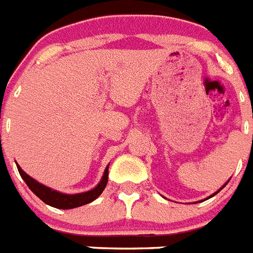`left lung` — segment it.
I'll return each mask as SVG.
<instances>
[{
  "label": "left lung",
  "mask_w": 253,
  "mask_h": 253,
  "mask_svg": "<svg viewBox=\"0 0 253 253\" xmlns=\"http://www.w3.org/2000/svg\"><path fill=\"white\" fill-rule=\"evenodd\" d=\"M229 180H231V178H229ZM229 180H228V181H227V182H225V184H224V185H223V186H222V187H220V189H219V190H218V191H216V193H214V194H211V195H210V196H208V198H207V199H205V200H208V199H210V198H213V196H214V195H216V194H218V193H219V191H220V190H222V189H223V187H224V186H225V185H227V184H228V182H229Z\"/></svg>",
  "instance_id": "8db88e82"
}]
</instances>
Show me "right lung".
<instances>
[{"label": "right lung", "mask_w": 253, "mask_h": 253, "mask_svg": "<svg viewBox=\"0 0 253 253\" xmlns=\"http://www.w3.org/2000/svg\"><path fill=\"white\" fill-rule=\"evenodd\" d=\"M16 166L17 169H19L20 176L22 177V180L25 181V184L28 185L29 189H30L42 202H44L45 204L50 205V207L53 208H57V209H73V208L82 207V205H86L88 204V203L93 202L95 199H97L102 194L104 189L106 187L107 177H109V165H107L101 180H100L99 184L96 185L93 189L88 190V191H84V193L66 194L57 191V190L51 189V187L49 186H45V185L43 184H40L39 181L30 177L25 171H22V169L17 165V163Z\"/></svg>", "instance_id": "right-lung-1"}]
</instances>
